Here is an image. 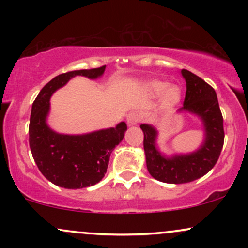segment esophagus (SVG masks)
<instances>
[{
  "instance_id": "obj_1",
  "label": "esophagus",
  "mask_w": 248,
  "mask_h": 248,
  "mask_svg": "<svg viewBox=\"0 0 248 248\" xmlns=\"http://www.w3.org/2000/svg\"><path fill=\"white\" fill-rule=\"evenodd\" d=\"M139 121H140V115L136 112H130L127 115V124L129 126H135V124H139Z\"/></svg>"
}]
</instances>
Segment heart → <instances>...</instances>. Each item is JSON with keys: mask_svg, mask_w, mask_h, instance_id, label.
Segmentation results:
<instances>
[{"mask_svg": "<svg viewBox=\"0 0 248 248\" xmlns=\"http://www.w3.org/2000/svg\"><path fill=\"white\" fill-rule=\"evenodd\" d=\"M149 90L153 94L163 93V104L166 106H172L179 100L181 91L177 86H168L167 82L153 81L149 84Z\"/></svg>", "mask_w": 248, "mask_h": 248, "instance_id": "b5f03b06", "label": "heart"}]
</instances>
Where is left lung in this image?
I'll return each instance as SVG.
<instances>
[{
  "instance_id": "left-lung-1",
  "label": "left lung",
  "mask_w": 248,
  "mask_h": 248,
  "mask_svg": "<svg viewBox=\"0 0 248 248\" xmlns=\"http://www.w3.org/2000/svg\"><path fill=\"white\" fill-rule=\"evenodd\" d=\"M186 92L183 107L178 112H190L203 121L205 139L199 149L186 155L166 157L156 147L157 130L150 124H141L144 134L143 148L148 171L157 181L170 184L189 183L201 178L217 163L224 144L223 115L216 91L198 76L182 70Z\"/></svg>"
}]
</instances>
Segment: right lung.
I'll return each instance as SVG.
<instances>
[{
	"label": "right lung",
	"mask_w": 248,
	"mask_h": 248,
	"mask_svg": "<svg viewBox=\"0 0 248 248\" xmlns=\"http://www.w3.org/2000/svg\"><path fill=\"white\" fill-rule=\"evenodd\" d=\"M105 69L106 66L62 73L47 82L33 101L29 124L30 149L38 169L55 186L81 189L99 183L107 171L110 154L124 139L126 122L82 135L56 133L46 124L50 98L58 88L76 76L99 78Z\"/></svg>",
	"instance_id": "obj_1"
}]
</instances>
